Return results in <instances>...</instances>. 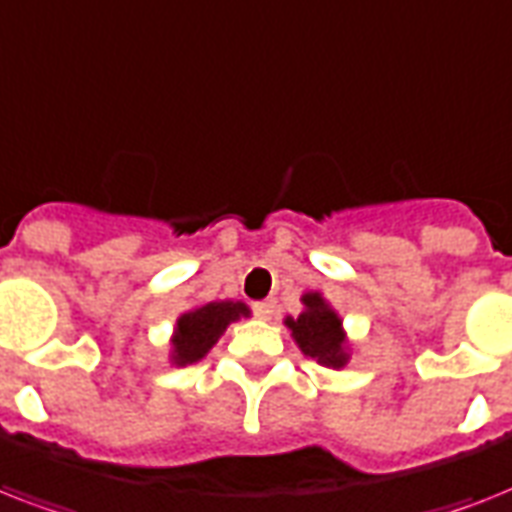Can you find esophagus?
<instances>
[{
	"label": "esophagus",
	"instance_id": "34e87169",
	"mask_svg": "<svg viewBox=\"0 0 512 512\" xmlns=\"http://www.w3.org/2000/svg\"><path fill=\"white\" fill-rule=\"evenodd\" d=\"M252 313H255L257 319H271L273 303H255L252 305Z\"/></svg>",
	"mask_w": 512,
	"mask_h": 512
}]
</instances>
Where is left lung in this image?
<instances>
[{
	"label": "left lung",
	"instance_id": "8db88e82",
	"mask_svg": "<svg viewBox=\"0 0 512 512\" xmlns=\"http://www.w3.org/2000/svg\"><path fill=\"white\" fill-rule=\"evenodd\" d=\"M303 303L308 311L300 313L297 319H287L297 345L303 348L305 356L340 369L345 364V348H342L345 337H342L340 319L329 311L319 295H305Z\"/></svg>",
	"mask_w": 512,
	"mask_h": 512
}]
</instances>
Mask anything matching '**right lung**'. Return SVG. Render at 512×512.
<instances>
[{
    "mask_svg": "<svg viewBox=\"0 0 512 512\" xmlns=\"http://www.w3.org/2000/svg\"><path fill=\"white\" fill-rule=\"evenodd\" d=\"M247 313L244 303H209L204 308H196V311L180 316L175 340H172L175 342L177 364L199 361L215 345L217 337L223 335V329Z\"/></svg>",
    "mask_w": 512,
    "mask_h": 512,
    "instance_id": "add662e5",
    "label": "right lung"
}]
</instances>
